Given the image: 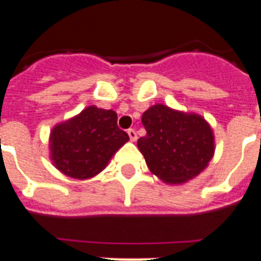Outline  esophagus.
<instances>
[{
    "instance_id": "34e87169",
    "label": "esophagus",
    "mask_w": 261,
    "mask_h": 261,
    "mask_svg": "<svg viewBox=\"0 0 261 261\" xmlns=\"http://www.w3.org/2000/svg\"><path fill=\"white\" fill-rule=\"evenodd\" d=\"M127 134H128V137H130V141H133V142H134V141L137 140L136 130H133V128H130V130L127 131Z\"/></svg>"
}]
</instances>
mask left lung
Returning a JSON list of instances; mask_svg holds the SVG:
<instances>
[{
    "label": "left lung",
    "mask_w": 261,
    "mask_h": 261,
    "mask_svg": "<svg viewBox=\"0 0 261 261\" xmlns=\"http://www.w3.org/2000/svg\"><path fill=\"white\" fill-rule=\"evenodd\" d=\"M141 121L146 136L137 142L138 149L150 173L166 184L188 182L213 159V130L198 113L156 103L144 112Z\"/></svg>",
    "instance_id": "1"
}]
</instances>
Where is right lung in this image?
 I'll return each mask as SVG.
<instances>
[{
    "mask_svg": "<svg viewBox=\"0 0 261 261\" xmlns=\"http://www.w3.org/2000/svg\"><path fill=\"white\" fill-rule=\"evenodd\" d=\"M127 141V133L117 127L115 111L87 106L79 115L54 125L49 159L62 174L88 179L99 174Z\"/></svg>",
    "mask_w": 261,
    "mask_h": 261,
    "instance_id": "1",
    "label": "right lung"
}]
</instances>
